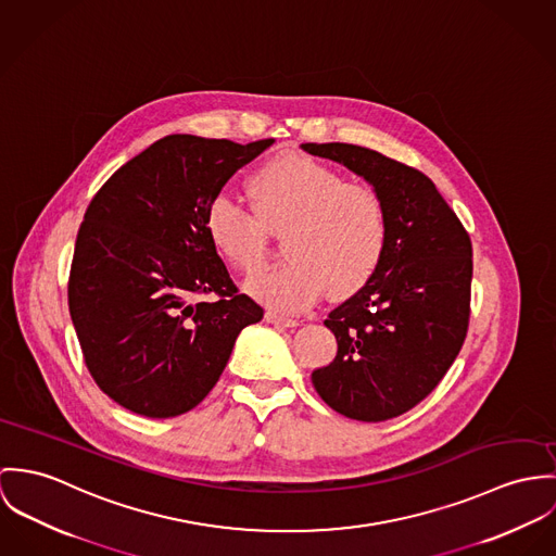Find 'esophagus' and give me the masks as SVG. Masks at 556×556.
<instances>
[{"label":"esophagus","instance_id":"1","mask_svg":"<svg viewBox=\"0 0 556 556\" xmlns=\"http://www.w3.org/2000/svg\"><path fill=\"white\" fill-rule=\"evenodd\" d=\"M264 319H266L268 324H273V326H283V328H290V326H296V324H299V319H294V317H286V315H279V313H275V311H266Z\"/></svg>","mask_w":556,"mask_h":556}]
</instances>
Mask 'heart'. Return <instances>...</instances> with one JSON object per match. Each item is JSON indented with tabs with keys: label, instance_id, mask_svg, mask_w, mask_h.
Listing matches in <instances>:
<instances>
[{
	"label": "heart",
	"instance_id": "obj_1",
	"mask_svg": "<svg viewBox=\"0 0 556 556\" xmlns=\"http://www.w3.org/2000/svg\"><path fill=\"white\" fill-rule=\"evenodd\" d=\"M255 208L222 191L206 206V235L235 268L257 270L268 230H283L288 260L251 277L249 294L266 307L299 313L326 288L332 296L363 290L388 249V213L367 186L345 184L330 166L301 153L268 160L249 181Z\"/></svg>",
	"mask_w": 556,
	"mask_h": 556
}]
</instances>
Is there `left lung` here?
<instances>
[{
  "instance_id": "8db88e82",
  "label": "left lung",
  "mask_w": 556,
  "mask_h": 556,
  "mask_svg": "<svg viewBox=\"0 0 556 556\" xmlns=\"http://www.w3.org/2000/svg\"><path fill=\"white\" fill-rule=\"evenodd\" d=\"M303 151L363 177L388 213V249L369 283L324 321L337 356L311 372L321 401L383 422L429 396L456 361L469 324L471 241L427 175L372 149L305 142Z\"/></svg>"
}]
</instances>
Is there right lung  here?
<instances>
[{"instance_id": "right-lung-1", "label": "right lung", "mask_w": 556, "mask_h": 556, "mask_svg": "<svg viewBox=\"0 0 556 556\" xmlns=\"http://www.w3.org/2000/svg\"><path fill=\"white\" fill-rule=\"evenodd\" d=\"M275 140L173 134L93 195L67 281L85 365L115 403L147 418L193 409L264 311L237 292L204 217L228 179ZM217 293L215 304H193Z\"/></svg>"}]
</instances>
